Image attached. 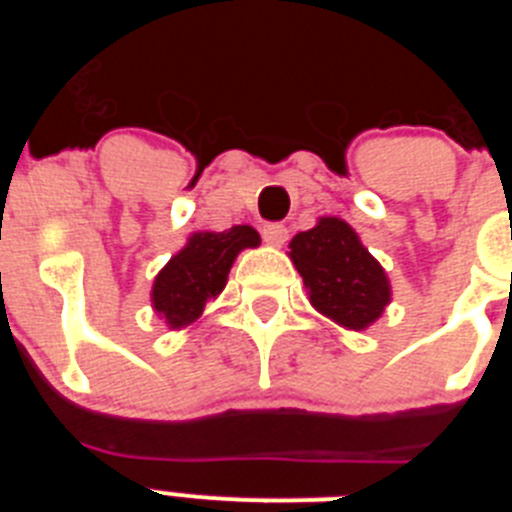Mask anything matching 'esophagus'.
Returning <instances> with one entry per match:
<instances>
[{
	"instance_id": "1",
	"label": "esophagus",
	"mask_w": 512,
	"mask_h": 512,
	"mask_svg": "<svg viewBox=\"0 0 512 512\" xmlns=\"http://www.w3.org/2000/svg\"><path fill=\"white\" fill-rule=\"evenodd\" d=\"M261 235H264V241L271 243V246H282V243L287 241L289 230L284 228L282 223H269V225H264Z\"/></svg>"
}]
</instances>
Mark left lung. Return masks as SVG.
Segmentation results:
<instances>
[{
  "label": "left lung",
  "instance_id": "obj_1",
  "mask_svg": "<svg viewBox=\"0 0 512 512\" xmlns=\"http://www.w3.org/2000/svg\"><path fill=\"white\" fill-rule=\"evenodd\" d=\"M289 248L312 307L343 328H369L390 305V279L341 217H320Z\"/></svg>",
  "mask_w": 512,
  "mask_h": 512
}]
</instances>
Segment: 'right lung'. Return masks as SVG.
Listing matches in <instances>:
<instances>
[{
    "label": "right lung",
    "instance_id": "right-lung-1",
    "mask_svg": "<svg viewBox=\"0 0 512 512\" xmlns=\"http://www.w3.org/2000/svg\"><path fill=\"white\" fill-rule=\"evenodd\" d=\"M259 243V233L251 225H233L223 233L207 230L189 235L187 246L158 271L151 289L153 310L169 323V328L194 323L207 302L225 289L235 256Z\"/></svg>",
    "mask_w": 512,
    "mask_h": 512
}]
</instances>
